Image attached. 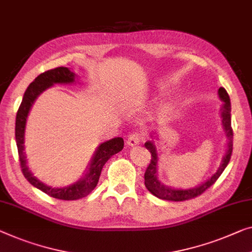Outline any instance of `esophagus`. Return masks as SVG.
I'll list each match as a JSON object with an SVG mask.
<instances>
[{"label": "esophagus", "instance_id": "1", "mask_svg": "<svg viewBox=\"0 0 252 252\" xmlns=\"http://www.w3.org/2000/svg\"><path fill=\"white\" fill-rule=\"evenodd\" d=\"M141 141V136L139 133H132L127 137L126 145L130 146V147H133V146L139 145V142Z\"/></svg>", "mask_w": 252, "mask_h": 252}]
</instances>
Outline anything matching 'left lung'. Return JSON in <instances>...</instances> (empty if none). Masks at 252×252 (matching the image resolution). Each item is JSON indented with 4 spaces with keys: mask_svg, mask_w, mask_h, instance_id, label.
Returning a JSON list of instances; mask_svg holds the SVG:
<instances>
[{
    "mask_svg": "<svg viewBox=\"0 0 252 252\" xmlns=\"http://www.w3.org/2000/svg\"><path fill=\"white\" fill-rule=\"evenodd\" d=\"M219 96L220 100L223 102L222 108H220V118H222L223 129L227 137V148L226 152H225V155L223 156L222 163H220L219 170L216 171L215 174L210 176L208 180L202 182L200 186L190 188V189H175V188L164 186L163 183L159 181L158 178H157L158 154H157L155 142L153 140H149L147 142H145V147L149 150L150 154H152V159H150L147 170L145 172V186L149 190V192L153 193L155 197L163 199V200L170 201L189 200V199H192L199 196V194H201L204 191L207 190L210 186H213L216 180L220 178V175L223 173L225 167L227 166L232 155V149H233V131H232L231 126V102L228 94L223 87H220L219 89Z\"/></svg>",
    "mask_w": 252,
    "mask_h": 252,
    "instance_id": "8db88e82",
    "label": "left lung"
}]
</instances>
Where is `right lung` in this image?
<instances>
[{"mask_svg":"<svg viewBox=\"0 0 252 252\" xmlns=\"http://www.w3.org/2000/svg\"><path fill=\"white\" fill-rule=\"evenodd\" d=\"M76 77V73H73L69 67L65 66H59L55 67V69L48 70L44 73H40L28 86L27 90L25 92L24 98H22V102L19 106L16 118V141L22 173H24L25 178L28 180L30 185L42 190L48 196L61 199V200H77V199L88 196L98 183L100 172H102L105 163L115 154L121 152L123 149V145H125V141L121 137H116L111 139V140L102 142L97 147L95 154H94L85 175L80 180H78L77 182L66 187L54 188L47 186L32 174V172L30 171L27 165V156H26L25 153V130L30 108H32L37 97L45 90L55 84H73Z\"/></svg>","mask_w":252,"mask_h":252,"instance_id":"1","label":"right lung"}]
</instances>
